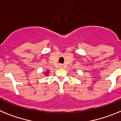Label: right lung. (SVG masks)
<instances>
[{
    "label": "right lung",
    "instance_id": "obj_1",
    "mask_svg": "<svg viewBox=\"0 0 121 121\" xmlns=\"http://www.w3.org/2000/svg\"><path fill=\"white\" fill-rule=\"evenodd\" d=\"M49 73H50V71H48V70L46 71V72L43 73V74H44L45 76H48L49 74Z\"/></svg>",
    "mask_w": 121,
    "mask_h": 121
}]
</instances>
